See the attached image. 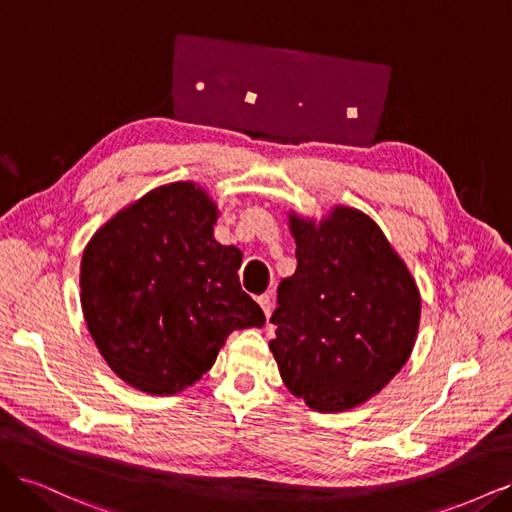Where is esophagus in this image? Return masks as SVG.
I'll return each mask as SVG.
<instances>
[{"label": "esophagus", "instance_id": "34e87169", "mask_svg": "<svg viewBox=\"0 0 512 512\" xmlns=\"http://www.w3.org/2000/svg\"><path fill=\"white\" fill-rule=\"evenodd\" d=\"M258 303L262 307V312H265V316L269 318L271 312H273V297H271V294H262V297H258Z\"/></svg>", "mask_w": 512, "mask_h": 512}]
</instances>
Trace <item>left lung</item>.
I'll list each match as a JSON object with an SVG mask.
<instances>
[{
    "instance_id": "left-lung-1",
    "label": "left lung",
    "mask_w": 512,
    "mask_h": 512,
    "mask_svg": "<svg viewBox=\"0 0 512 512\" xmlns=\"http://www.w3.org/2000/svg\"><path fill=\"white\" fill-rule=\"evenodd\" d=\"M297 271L277 288L269 348L294 397L344 412L380 393L406 365L421 294L380 226L350 207L320 224L290 215Z\"/></svg>"
}]
</instances>
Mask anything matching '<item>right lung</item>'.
Segmentation results:
<instances>
[{"label": "right lung", "mask_w": 512, "mask_h": 512, "mask_svg": "<svg viewBox=\"0 0 512 512\" xmlns=\"http://www.w3.org/2000/svg\"><path fill=\"white\" fill-rule=\"evenodd\" d=\"M215 218L203 188L170 183L119 211L85 247L87 329L108 367L138 391H183L232 331L265 324L241 290V252L213 239Z\"/></svg>", "instance_id": "obj_1"}]
</instances>
